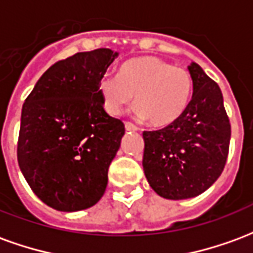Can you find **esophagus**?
<instances>
[{"mask_svg": "<svg viewBox=\"0 0 253 253\" xmlns=\"http://www.w3.org/2000/svg\"><path fill=\"white\" fill-rule=\"evenodd\" d=\"M125 127H126L127 131H137L138 127L134 125V123H131V122H126L125 123Z\"/></svg>", "mask_w": 253, "mask_h": 253, "instance_id": "obj_1", "label": "esophagus"}]
</instances>
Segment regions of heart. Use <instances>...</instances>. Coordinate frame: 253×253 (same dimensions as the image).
I'll use <instances>...</instances> for the list:
<instances>
[{"label":"heart","mask_w":253,"mask_h":253,"mask_svg":"<svg viewBox=\"0 0 253 253\" xmlns=\"http://www.w3.org/2000/svg\"><path fill=\"white\" fill-rule=\"evenodd\" d=\"M99 93L111 115H119L135 94V112L152 126L161 127L177 121L186 111L192 94V77L184 67L156 57H139L123 63L118 77L101 78Z\"/></svg>","instance_id":"b5f03b06"}]
</instances>
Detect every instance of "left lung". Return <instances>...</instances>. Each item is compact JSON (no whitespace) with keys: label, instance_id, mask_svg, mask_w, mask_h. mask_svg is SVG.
Segmentation results:
<instances>
[{"label":"left lung","instance_id":"left-lung-1","mask_svg":"<svg viewBox=\"0 0 253 253\" xmlns=\"http://www.w3.org/2000/svg\"><path fill=\"white\" fill-rule=\"evenodd\" d=\"M188 72L194 90L186 111L164 128L142 134L149 184L175 201L198 196L217 180L230 143V122L218 84L198 63H191Z\"/></svg>","mask_w":253,"mask_h":253}]
</instances>
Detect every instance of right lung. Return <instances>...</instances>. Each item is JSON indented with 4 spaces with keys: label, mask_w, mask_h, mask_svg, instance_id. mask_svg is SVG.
I'll list each match as a JSON object with an SVG mask.
<instances>
[{
    "label": "right lung",
    "mask_w": 253,
    "mask_h": 253,
    "mask_svg": "<svg viewBox=\"0 0 253 253\" xmlns=\"http://www.w3.org/2000/svg\"><path fill=\"white\" fill-rule=\"evenodd\" d=\"M118 52H77L39 78L21 110L17 161L47 206L78 211L104 195L108 168L125 134L103 107L99 83Z\"/></svg>",
    "instance_id": "right-lung-1"
}]
</instances>
